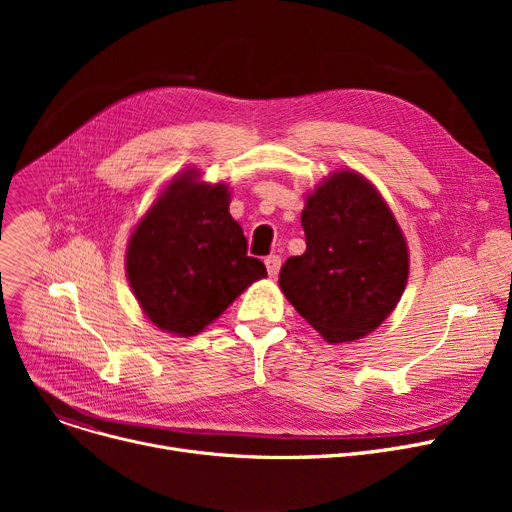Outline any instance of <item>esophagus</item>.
Returning a JSON list of instances; mask_svg holds the SVG:
<instances>
[{"mask_svg": "<svg viewBox=\"0 0 512 512\" xmlns=\"http://www.w3.org/2000/svg\"><path fill=\"white\" fill-rule=\"evenodd\" d=\"M280 263H282V259H280L278 255H270V257H265V267H267V274H270L272 278H274V276H278V272H280Z\"/></svg>", "mask_w": 512, "mask_h": 512, "instance_id": "34e87169", "label": "esophagus"}]
</instances>
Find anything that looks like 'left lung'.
Returning a JSON list of instances; mask_svg holds the SVG:
<instances>
[{
	"label": "left lung",
	"instance_id": "obj_1",
	"mask_svg": "<svg viewBox=\"0 0 512 512\" xmlns=\"http://www.w3.org/2000/svg\"><path fill=\"white\" fill-rule=\"evenodd\" d=\"M307 251L280 270L292 307L328 342L357 340L392 313L409 278V251L380 193L357 172H336L301 213Z\"/></svg>",
	"mask_w": 512,
	"mask_h": 512
}]
</instances>
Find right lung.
<instances>
[{
    "label": "right lung",
    "mask_w": 512,
    "mask_h": 512,
    "mask_svg": "<svg viewBox=\"0 0 512 512\" xmlns=\"http://www.w3.org/2000/svg\"><path fill=\"white\" fill-rule=\"evenodd\" d=\"M228 205L226 184L211 186L184 172L134 228L126 274L157 328L195 336L267 276L265 265L247 255V238Z\"/></svg>",
    "instance_id": "obj_1"
}]
</instances>
